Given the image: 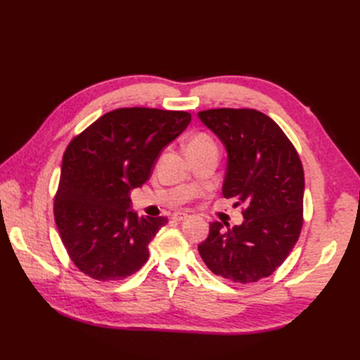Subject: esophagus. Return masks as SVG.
<instances>
[{
  "label": "esophagus",
  "mask_w": 360,
  "mask_h": 360,
  "mask_svg": "<svg viewBox=\"0 0 360 360\" xmlns=\"http://www.w3.org/2000/svg\"><path fill=\"white\" fill-rule=\"evenodd\" d=\"M188 214L186 213H183V212H176V213H172V216H171V219L172 221H176V222H181V221H184V219H188Z\"/></svg>",
  "instance_id": "esophagus-1"
}]
</instances>
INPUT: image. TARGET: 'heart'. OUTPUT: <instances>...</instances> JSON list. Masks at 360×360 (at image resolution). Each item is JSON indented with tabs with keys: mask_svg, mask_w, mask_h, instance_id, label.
<instances>
[{
	"mask_svg": "<svg viewBox=\"0 0 360 360\" xmlns=\"http://www.w3.org/2000/svg\"><path fill=\"white\" fill-rule=\"evenodd\" d=\"M212 144H214V143H213V139H212L209 135H205V134H197V135H195V136L191 139V143H189V151H191V150L201 148V147H205V146H212Z\"/></svg>",
	"mask_w": 360,
	"mask_h": 360,
	"instance_id": "obj_1",
	"label": "heart"
}]
</instances>
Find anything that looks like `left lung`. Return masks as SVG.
<instances>
[{
	"label": "left lung",
	"mask_w": 360,
	"mask_h": 360,
	"mask_svg": "<svg viewBox=\"0 0 360 360\" xmlns=\"http://www.w3.org/2000/svg\"><path fill=\"white\" fill-rule=\"evenodd\" d=\"M228 151L222 193L242 205V225L210 224L198 252L214 275L236 284L270 276L299 240L304 174L297 150L266 114L249 108L198 112Z\"/></svg>",
	"instance_id": "left-lung-1"
}]
</instances>
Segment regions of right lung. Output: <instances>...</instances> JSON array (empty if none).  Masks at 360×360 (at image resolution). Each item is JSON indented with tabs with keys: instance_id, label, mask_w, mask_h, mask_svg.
Here are the masks:
<instances>
[{
	"instance_id": "add662e5",
	"label": "right lung",
	"mask_w": 360,
	"mask_h": 360,
	"mask_svg": "<svg viewBox=\"0 0 360 360\" xmlns=\"http://www.w3.org/2000/svg\"><path fill=\"white\" fill-rule=\"evenodd\" d=\"M191 114L118 108L97 118L64 151L53 217L73 264L97 281H122L146 264L148 243L168 219L138 217L129 191L148 180L163 147Z\"/></svg>"
}]
</instances>
